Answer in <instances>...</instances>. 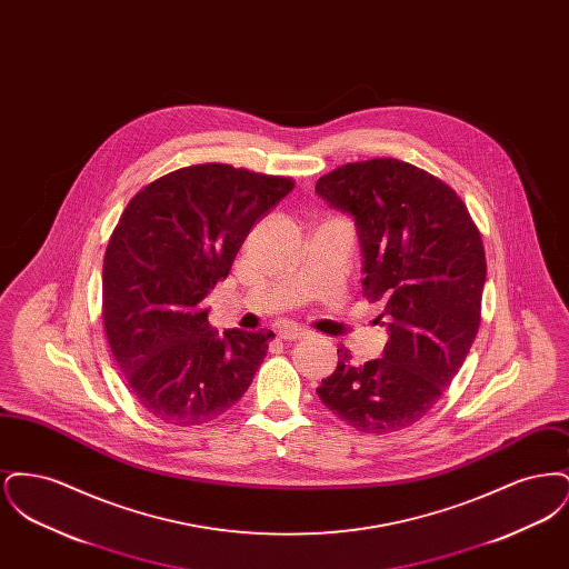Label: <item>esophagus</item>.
Segmentation results:
<instances>
[{"label":"esophagus","mask_w":569,"mask_h":569,"mask_svg":"<svg viewBox=\"0 0 569 569\" xmlns=\"http://www.w3.org/2000/svg\"><path fill=\"white\" fill-rule=\"evenodd\" d=\"M305 335H307V330L297 328V326H283V328L277 330V337L283 339V341H297V339H302Z\"/></svg>","instance_id":"1"}]
</instances>
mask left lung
Listing matches in <instances>:
<instances>
[{
  "label": "left lung",
  "mask_w": 569,
  "mask_h": 569,
  "mask_svg": "<svg viewBox=\"0 0 569 569\" xmlns=\"http://www.w3.org/2000/svg\"><path fill=\"white\" fill-rule=\"evenodd\" d=\"M332 209L353 217L362 290L383 300V356L353 365L339 348L316 390L362 433L411 427L441 399L480 328L487 258L457 191L422 168L378 158L346 163L316 183Z\"/></svg>",
  "instance_id": "obj_1"
}]
</instances>
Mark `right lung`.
Here are the masks:
<instances>
[{"instance_id":"1","label":"right lung","mask_w":569,"mask_h":569,"mask_svg":"<svg viewBox=\"0 0 569 569\" xmlns=\"http://www.w3.org/2000/svg\"><path fill=\"white\" fill-rule=\"evenodd\" d=\"M292 188L290 177L196 163L142 188L119 217L104 253V330L136 401L158 420L209 422L249 388L274 335L219 337L204 298Z\"/></svg>"}]
</instances>
